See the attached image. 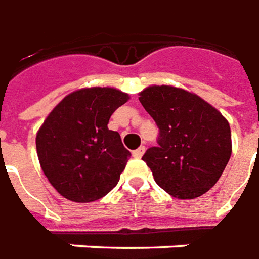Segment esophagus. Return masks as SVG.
Listing matches in <instances>:
<instances>
[{
    "mask_svg": "<svg viewBox=\"0 0 259 259\" xmlns=\"http://www.w3.org/2000/svg\"><path fill=\"white\" fill-rule=\"evenodd\" d=\"M144 153H145V146H139L138 149H135L133 152V155L135 156V157H142V156H144Z\"/></svg>",
    "mask_w": 259,
    "mask_h": 259,
    "instance_id": "obj_1",
    "label": "esophagus"
}]
</instances>
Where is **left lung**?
Listing matches in <instances>:
<instances>
[{
    "instance_id": "obj_1",
    "label": "left lung",
    "mask_w": 259,
    "mask_h": 259,
    "mask_svg": "<svg viewBox=\"0 0 259 259\" xmlns=\"http://www.w3.org/2000/svg\"><path fill=\"white\" fill-rule=\"evenodd\" d=\"M139 96L159 128L157 146L142 156L157 185L180 199L205 194L232 155L226 118L199 96L173 86H149Z\"/></svg>"
}]
</instances>
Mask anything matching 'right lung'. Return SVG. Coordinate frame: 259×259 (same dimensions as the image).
<instances>
[{
    "label": "right lung",
    "mask_w": 259,
    "mask_h": 259,
    "mask_svg": "<svg viewBox=\"0 0 259 259\" xmlns=\"http://www.w3.org/2000/svg\"><path fill=\"white\" fill-rule=\"evenodd\" d=\"M128 99L113 88L80 89L64 97L46 118L36 137L38 162L64 198L92 202L120 181L131 153L107 124Z\"/></svg>",
    "instance_id": "right-lung-1"
}]
</instances>
